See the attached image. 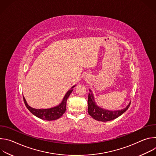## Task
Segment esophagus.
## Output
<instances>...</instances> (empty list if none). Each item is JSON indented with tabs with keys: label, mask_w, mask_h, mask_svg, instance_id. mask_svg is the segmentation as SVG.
Instances as JSON below:
<instances>
[{
	"label": "esophagus",
	"mask_w": 156,
	"mask_h": 156,
	"mask_svg": "<svg viewBox=\"0 0 156 156\" xmlns=\"http://www.w3.org/2000/svg\"><path fill=\"white\" fill-rule=\"evenodd\" d=\"M90 77H89L88 76H86V77H84V80H85V81H88V80H90Z\"/></svg>",
	"instance_id": "obj_1"
}]
</instances>
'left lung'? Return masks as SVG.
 <instances>
[{
	"mask_svg": "<svg viewBox=\"0 0 156 156\" xmlns=\"http://www.w3.org/2000/svg\"><path fill=\"white\" fill-rule=\"evenodd\" d=\"M90 93L88 95V114L94 119L100 122H108L115 119L122 115L130 105V102L128 105L123 109L117 110H109L104 109L98 106L94 100L93 92L90 90Z\"/></svg>",
	"mask_w": 156,
	"mask_h": 156,
	"instance_id": "obj_1",
	"label": "left lung"
}]
</instances>
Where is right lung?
I'll list each match as a JSON object with an SVG mask.
<instances>
[{"instance_id":"add662e5","label":"right lung","mask_w":156,"mask_h":156,"mask_svg":"<svg viewBox=\"0 0 156 156\" xmlns=\"http://www.w3.org/2000/svg\"><path fill=\"white\" fill-rule=\"evenodd\" d=\"M76 85L72 86L67 91V93L65 94L60 104H59L58 105L55 106L54 107L49 108H42V109L33 108L28 104L25 98L23 96V100H24L25 105L27 106V108L30 111V112L31 114H33L34 115H35L36 117L41 119H42L44 120H48V121L57 120L60 118L62 116V115L65 112L66 107V101H67V99L69 98L70 94L72 93L73 88Z\"/></svg>"}]
</instances>
